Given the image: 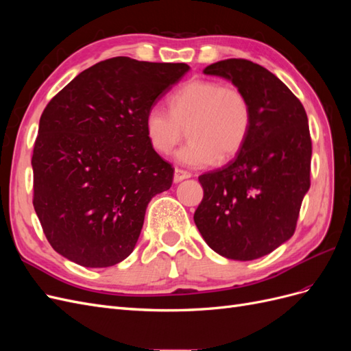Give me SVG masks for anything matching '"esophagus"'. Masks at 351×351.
Returning <instances> with one entry per match:
<instances>
[{
  "instance_id": "obj_1",
  "label": "esophagus",
  "mask_w": 351,
  "mask_h": 351,
  "mask_svg": "<svg viewBox=\"0 0 351 351\" xmlns=\"http://www.w3.org/2000/svg\"><path fill=\"white\" fill-rule=\"evenodd\" d=\"M190 177H192V174L184 171V169H180V168L174 169V183H180V182H183V180L190 178Z\"/></svg>"
}]
</instances>
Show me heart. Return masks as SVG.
Returning a JSON list of instances; mask_svg holds the SVG:
<instances>
[{"mask_svg":"<svg viewBox=\"0 0 351 351\" xmlns=\"http://www.w3.org/2000/svg\"><path fill=\"white\" fill-rule=\"evenodd\" d=\"M169 111L152 105L143 127L147 141L159 154H169L189 133V143L176 152L187 167H206L236 156L247 139L250 105L244 93L221 82L195 79L169 97Z\"/></svg>","mask_w":351,"mask_h":351,"instance_id":"b5f03b06","label":"heart"}]
</instances>
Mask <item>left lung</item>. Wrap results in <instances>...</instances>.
Segmentation results:
<instances>
[{
  "label": "left lung",
  "mask_w": 351,
  "mask_h": 351,
  "mask_svg": "<svg viewBox=\"0 0 351 351\" xmlns=\"http://www.w3.org/2000/svg\"><path fill=\"white\" fill-rule=\"evenodd\" d=\"M204 73L224 77L241 90L252 120L237 156L199 176L204 199L193 219L208 246L221 256L253 261L294 234L311 187L307 115L275 74L249 60H222Z\"/></svg>",
  "instance_id": "obj_1"
}]
</instances>
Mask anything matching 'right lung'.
I'll list each match as a JSON object with an SVG mask.
<instances>
[{
	"label": "right lung",
	"mask_w": 351,
	"mask_h": 351,
	"mask_svg": "<svg viewBox=\"0 0 351 351\" xmlns=\"http://www.w3.org/2000/svg\"><path fill=\"white\" fill-rule=\"evenodd\" d=\"M189 70L184 62L115 57L49 101L32 156L34 206L61 256L107 268L133 252L147 204L174 176L147 141L145 114Z\"/></svg>",
	"instance_id": "add662e5"
}]
</instances>
